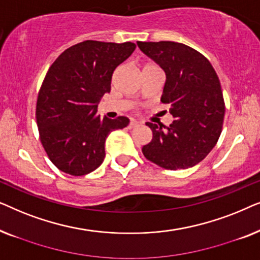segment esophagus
<instances>
[{"label": "esophagus", "mask_w": 260, "mask_h": 260, "mask_svg": "<svg viewBox=\"0 0 260 260\" xmlns=\"http://www.w3.org/2000/svg\"><path fill=\"white\" fill-rule=\"evenodd\" d=\"M136 126H138V123L136 122V120L131 119L129 123V129H134V127H136Z\"/></svg>", "instance_id": "esophagus-1"}]
</instances>
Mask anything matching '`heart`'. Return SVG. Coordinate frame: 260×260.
<instances>
[{"mask_svg":"<svg viewBox=\"0 0 260 260\" xmlns=\"http://www.w3.org/2000/svg\"><path fill=\"white\" fill-rule=\"evenodd\" d=\"M148 66H151V65H148ZM148 66H145V67H148Z\"/></svg>","mask_w":260,"mask_h":260,"instance_id":"1","label":"heart"}]
</instances>
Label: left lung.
I'll return each instance as SVG.
<instances>
[{
    "label": "left lung",
    "mask_w": 260,
    "mask_h": 260,
    "mask_svg": "<svg viewBox=\"0 0 260 260\" xmlns=\"http://www.w3.org/2000/svg\"><path fill=\"white\" fill-rule=\"evenodd\" d=\"M138 47L166 73L161 102L170 105L169 126L148 122L145 158L165 169L190 168L214 148L222 130L225 103L211 62L189 46L173 41L142 42Z\"/></svg>",
    "instance_id": "1"
}]
</instances>
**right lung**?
I'll return each mask as SVG.
<instances>
[{
  "mask_svg": "<svg viewBox=\"0 0 260 260\" xmlns=\"http://www.w3.org/2000/svg\"><path fill=\"white\" fill-rule=\"evenodd\" d=\"M133 42L86 40L67 48L46 74L37 102L40 141L56 168L73 176L93 172L105 157V140L129 118H101L98 103L111 90L116 67L133 54Z\"/></svg>",
  "mask_w": 260,
  "mask_h": 260,
  "instance_id": "1",
  "label": "right lung"
}]
</instances>
